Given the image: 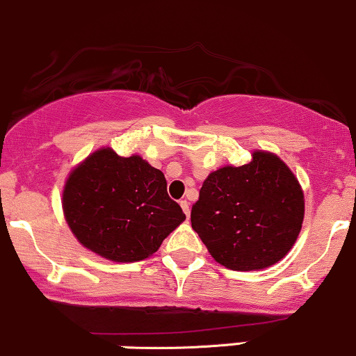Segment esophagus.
Returning <instances> with one entry per match:
<instances>
[{
	"mask_svg": "<svg viewBox=\"0 0 356 356\" xmlns=\"http://www.w3.org/2000/svg\"><path fill=\"white\" fill-rule=\"evenodd\" d=\"M181 208H182V211H184V213H186V216L189 218V214H191V206H189V202H187V201H181Z\"/></svg>",
	"mask_w": 356,
	"mask_h": 356,
	"instance_id": "1",
	"label": "esophagus"
}]
</instances>
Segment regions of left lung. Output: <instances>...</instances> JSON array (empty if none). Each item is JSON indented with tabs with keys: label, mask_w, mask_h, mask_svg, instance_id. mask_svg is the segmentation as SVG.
<instances>
[{
	"label": "left lung",
	"mask_w": 356,
	"mask_h": 356,
	"mask_svg": "<svg viewBox=\"0 0 356 356\" xmlns=\"http://www.w3.org/2000/svg\"><path fill=\"white\" fill-rule=\"evenodd\" d=\"M304 220L298 179L277 155L255 152L252 162L213 172L191 211L193 229L218 264L259 270L287 255Z\"/></svg>",
	"instance_id": "obj_1"
}]
</instances>
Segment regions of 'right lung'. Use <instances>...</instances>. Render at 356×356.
I'll use <instances>...</instances> for the list:
<instances>
[{
	"label": "right lung",
	"mask_w": 356,
	"mask_h": 356,
	"mask_svg": "<svg viewBox=\"0 0 356 356\" xmlns=\"http://www.w3.org/2000/svg\"><path fill=\"white\" fill-rule=\"evenodd\" d=\"M64 214L86 248L113 261L147 259L186 220L162 172L138 155L118 157L109 148L69 175Z\"/></svg>",
	"instance_id": "right-lung-1"
}]
</instances>
